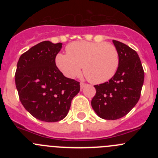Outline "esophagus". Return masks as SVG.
<instances>
[{
    "instance_id": "obj_1",
    "label": "esophagus",
    "mask_w": 158,
    "mask_h": 158,
    "mask_svg": "<svg viewBox=\"0 0 158 158\" xmlns=\"http://www.w3.org/2000/svg\"><path fill=\"white\" fill-rule=\"evenodd\" d=\"M80 86H81V89H83L85 87V86H87V84H85V83H83V82H81V84H80Z\"/></svg>"
}]
</instances>
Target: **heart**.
<instances>
[{"instance_id": "b5f03b06", "label": "heart", "mask_w": 158, "mask_h": 158, "mask_svg": "<svg viewBox=\"0 0 158 158\" xmlns=\"http://www.w3.org/2000/svg\"><path fill=\"white\" fill-rule=\"evenodd\" d=\"M66 54L59 53L55 63L60 71L69 78L84 73L89 81L102 84L115 76L119 65V54L116 47L104 42H74L66 47Z\"/></svg>"}]
</instances>
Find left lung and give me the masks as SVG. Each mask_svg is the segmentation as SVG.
<instances>
[{"mask_svg": "<svg viewBox=\"0 0 158 158\" xmlns=\"http://www.w3.org/2000/svg\"><path fill=\"white\" fill-rule=\"evenodd\" d=\"M119 54V65L109 81L94 85L92 107L99 117L115 120L125 115L139 101L144 82V70L135 51L113 40Z\"/></svg>", "mask_w": 158, "mask_h": 158, "instance_id": "8db88e82", "label": "left lung"}]
</instances>
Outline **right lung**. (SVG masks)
<instances>
[{"label":"right lung","mask_w":158,"mask_h":158,"mask_svg":"<svg viewBox=\"0 0 158 158\" xmlns=\"http://www.w3.org/2000/svg\"><path fill=\"white\" fill-rule=\"evenodd\" d=\"M62 43L43 41L19 57L15 81L19 100L32 116L44 122L62 120L73 98L80 91V82L67 78L55 64Z\"/></svg>","instance_id":"add662e5"}]
</instances>
